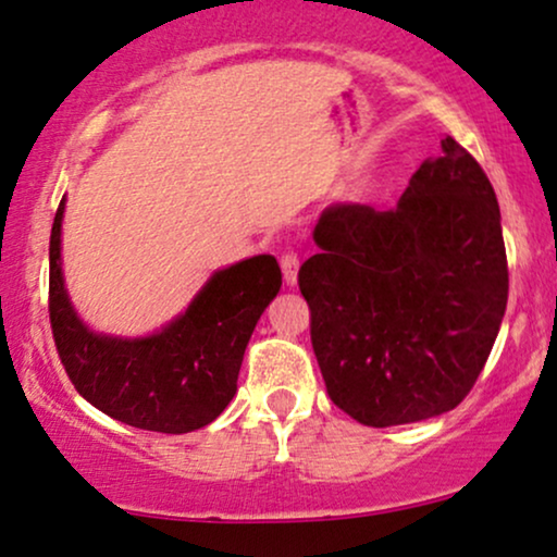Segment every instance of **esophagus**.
I'll return each mask as SVG.
<instances>
[{"mask_svg": "<svg viewBox=\"0 0 557 557\" xmlns=\"http://www.w3.org/2000/svg\"><path fill=\"white\" fill-rule=\"evenodd\" d=\"M280 267H283V277L287 285H296L298 283V267H300V259L298 253L293 251H285L283 259H280Z\"/></svg>", "mask_w": 557, "mask_h": 557, "instance_id": "obj_1", "label": "esophagus"}]
</instances>
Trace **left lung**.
<instances>
[{
  "label": "left lung",
  "mask_w": 557,
  "mask_h": 557,
  "mask_svg": "<svg viewBox=\"0 0 557 557\" xmlns=\"http://www.w3.org/2000/svg\"><path fill=\"white\" fill-rule=\"evenodd\" d=\"M423 160L394 210L321 212L298 285L326 392L358 423L435 418L470 394L508 300L500 210L457 139Z\"/></svg>",
  "instance_id": "8db88e82"
}]
</instances>
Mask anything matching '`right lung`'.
<instances>
[{
	"mask_svg": "<svg viewBox=\"0 0 557 557\" xmlns=\"http://www.w3.org/2000/svg\"><path fill=\"white\" fill-rule=\"evenodd\" d=\"M64 202L51 227L49 313L66 376L92 407L132 428L189 433L210 425L236 397L253 326L283 285L277 259L259 253L212 272L186 311L147 337L92 332L64 285Z\"/></svg>",
	"mask_w": 557,
	"mask_h": 557,
	"instance_id": "add662e5",
	"label": "right lung"
}]
</instances>
